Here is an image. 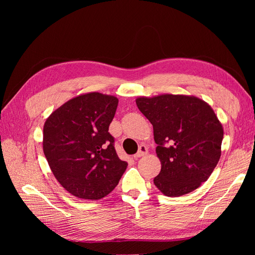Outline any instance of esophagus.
Here are the masks:
<instances>
[{
    "mask_svg": "<svg viewBox=\"0 0 255 255\" xmlns=\"http://www.w3.org/2000/svg\"><path fill=\"white\" fill-rule=\"evenodd\" d=\"M148 153V148H146L145 145H140L139 146V149H138V152L135 154L134 155V157L135 158H138V157H141V156H143V155H145V154Z\"/></svg>",
    "mask_w": 255,
    "mask_h": 255,
    "instance_id": "esophagus-1",
    "label": "esophagus"
}]
</instances>
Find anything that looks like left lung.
Masks as SVG:
<instances>
[{"label": "left lung", "instance_id": "obj_1", "mask_svg": "<svg viewBox=\"0 0 255 255\" xmlns=\"http://www.w3.org/2000/svg\"><path fill=\"white\" fill-rule=\"evenodd\" d=\"M153 126L161 169L155 186L167 197L189 194L207 181L221 155L223 128L212 107L194 96L136 99Z\"/></svg>", "mask_w": 255, "mask_h": 255}]
</instances>
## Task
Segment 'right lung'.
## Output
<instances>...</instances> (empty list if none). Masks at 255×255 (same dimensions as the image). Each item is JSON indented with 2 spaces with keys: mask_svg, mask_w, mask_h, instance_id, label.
<instances>
[{
  "mask_svg": "<svg viewBox=\"0 0 255 255\" xmlns=\"http://www.w3.org/2000/svg\"><path fill=\"white\" fill-rule=\"evenodd\" d=\"M118 99L88 92L54 111L43 126V153L56 180L69 194L99 200L117 186L128 163L114 146L109 128Z\"/></svg>",
  "mask_w": 255,
  "mask_h": 255,
  "instance_id": "1",
  "label": "right lung"
}]
</instances>
